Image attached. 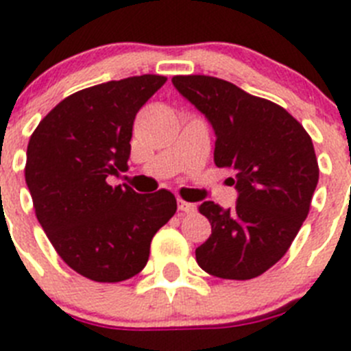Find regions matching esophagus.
Segmentation results:
<instances>
[{"instance_id":"34e87169","label":"esophagus","mask_w":351,"mask_h":351,"mask_svg":"<svg viewBox=\"0 0 351 351\" xmlns=\"http://www.w3.org/2000/svg\"><path fill=\"white\" fill-rule=\"evenodd\" d=\"M178 210L182 211V213H194L195 204L187 203V201H182V199H178Z\"/></svg>"}]
</instances>
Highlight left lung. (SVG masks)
<instances>
[{
  "mask_svg": "<svg viewBox=\"0 0 351 351\" xmlns=\"http://www.w3.org/2000/svg\"><path fill=\"white\" fill-rule=\"evenodd\" d=\"M173 85L210 121L215 164L229 178L238 203L199 206L211 234L195 248L199 267L223 280H252L273 267L292 245L318 183L313 141L285 108L227 80L178 75Z\"/></svg>",
  "mask_w": 351,
  "mask_h": 351,
  "instance_id": "8db88e82",
  "label": "left lung"
}]
</instances>
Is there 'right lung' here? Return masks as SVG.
<instances>
[{
	"instance_id": "add662e5",
	"label": "right lung",
	"mask_w": 351,
	"mask_h": 351,
	"mask_svg": "<svg viewBox=\"0 0 351 351\" xmlns=\"http://www.w3.org/2000/svg\"><path fill=\"white\" fill-rule=\"evenodd\" d=\"M166 80L141 75L78 90L31 134L24 175L38 222L59 257L94 282L140 273L154 234L176 211L166 189L138 194L106 182L128 171L134 117Z\"/></svg>"
}]
</instances>
